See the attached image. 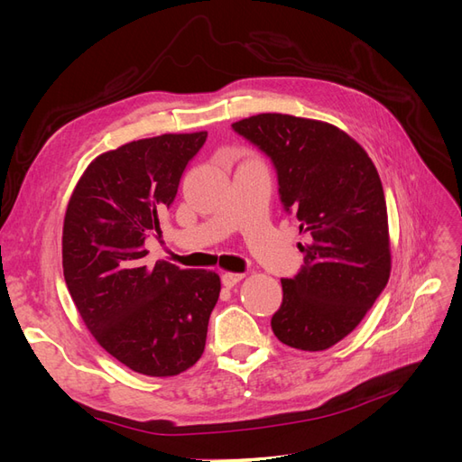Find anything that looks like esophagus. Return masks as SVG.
<instances>
[{
    "label": "esophagus",
    "instance_id": "esophagus-1",
    "mask_svg": "<svg viewBox=\"0 0 462 462\" xmlns=\"http://www.w3.org/2000/svg\"><path fill=\"white\" fill-rule=\"evenodd\" d=\"M245 279V273H223L221 275V282H223V285H226L227 289H231V287H235L236 283H241Z\"/></svg>",
    "mask_w": 462,
    "mask_h": 462
}]
</instances>
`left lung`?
<instances>
[{
  "label": "left lung",
  "instance_id": "obj_1",
  "mask_svg": "<svg viewBox=\"0 0 462 462\" xmlns=\"http://www.w3.org/2000/svg\"><path fill=\"white\" fill-rule=\"evenodd\" d=\"M233 129L272 158L283 208L309 236L302 270L282 279L275 337L300 351L345 339L385 289L391 243L382 179L366 150L331 123L258 114Z\"/></svg>",
  "mask_w": 462,
  "mask_h": 462
}]
</instances>
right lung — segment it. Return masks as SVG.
Returning a JSON list of instances; mask_svg holds the SVG:
<instances>
[{"instance_id":"add662e5","label":"right lung","mask_w":462,"mask_h":462,"mask_svg":"<svg viewBox=\"0 0 462 462\" xmlns=\"http://www.w3.org/2000/svg\"><path fill=\"white\" fill-rule=\"evenodd\" d=\"M206 136L167 133L100 153L65 209L63 275L82 321L111 356L150 377L197 365L219 299L216 272L144 260L146 236Z\"/></svg>"}]
</instances>
